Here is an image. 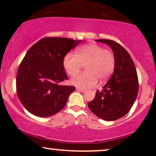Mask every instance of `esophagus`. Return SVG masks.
I'll use <instances>...</instances> for the list:
<instances>
[{
  "instance_id": "obj_1",
  "label": "esophagus",
  "mask_w": 156,
  "mask_h": 156,
  "mask_svg": "<svg viewBox=\"0 0 156 156\" xmlns=\"http://www.w3.org/2000/svg\"><path fill=\"white\" fill-rule=\"evenodd\" d=\"M76 90L78 91V92H82V93H83V92H86V90H84V89H80V88H76Z\"/></svg>"
}]
</instances>
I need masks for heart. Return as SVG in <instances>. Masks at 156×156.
Here are the masks:
<instances>
[{
    "label": "heart",
    "instance_id": "1",
    "mask_svg": "<svg viewBox=\"0 0 156 156\" xmlns=\"http://www.w3.org/2000/svg\"><path fill=\"white\" fill-rule=\"evenodd\" d=\"M63 65L70 76L78 74L85 65L86 72L72 78L70 83L80 89H89L96 85L98 79L105 81L110 78L115 69L116 60L112 51L99 44H89L78 48L76 55L67 53Z\"/></svg>",
    "mask_w": 156,
    "mask_h": 156
}]
</instances>
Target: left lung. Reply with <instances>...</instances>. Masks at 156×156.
Listing matches in <instances>:
<instances>
[{
    "instance_id": "obj_1",
    "label": "left lung",
    "mask_w": 156,
    "mask_h": 156,
    "mask_svg": "<svg viewBox=\"0 0 156 156\" xmlns=\"http://www.w3.org/2000/svg\"><path fill=\"white\" fill-rule=\"evenodd\" d=\"M107 44L115 56L116 66L112 76L95 98L89 102V109L99 118L113 121L124 117L133 106L139 90L136 69L131 57L122 46L110 39H98Z\"/></svg>"
}]
</instances>
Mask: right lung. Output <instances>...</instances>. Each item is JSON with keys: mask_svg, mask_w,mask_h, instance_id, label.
I'll return each instance as SVG.
<instances>
[{"mask_svg": "<svg viewBox=\"0 0 156 156\" xmlns=\"http://www.w3.org/2000/svg\"><path fill=\"white\" fill-rule=\"evenodd\" d=\"M82 40L44 37L28 50L17 70L16 88L23 106L34 115L47 117L64 108L76 87L62 86L67 80L65 55Z\"/></svg>", "mask_w": 156, "mask_h": 156, "instance_id": "right-lung-1", "label": "right lung"}]
</instances>
